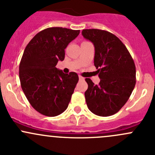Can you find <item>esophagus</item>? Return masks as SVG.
I'll return each instance as SVG.
<instances>
[{"label":"esophagus","instance_id":"obj_1","mask_svg":"<svg viewBox=\"0 0 155 155\" xmlns=\"http://www.w3.org/2000/svg\"><path fill=\"white\" fill-rule=\"evenodd\" d=\"M79 80H84V77H82V76H79Z\"/></svg>","mask_w":155,"mask_h":155}]
</instances>
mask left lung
Here are the masks:
<instances>
[{"label":"left lung","mask_w":155,"mask_h":155,"mask_svg":"<svg viewBox=\"0 0 155 155\" xmlns=\"http://www.w3.org/2000/svg\"><path fill=\"white\" fill-rule=\"evenodd\" d=\"M82 34L94 46V62L101 79L99 85L85 79L87 108L99 116H110L123 107L135 87V64L124 43L112 33L85 29Z\"/></svg>","instance_id":"1"}]
</instances>
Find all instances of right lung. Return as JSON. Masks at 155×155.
<instances>
[{"mask_svg": "<svg viewBox=\"0 0 155 155\" xmlns=\"http://www.w3.org/2000/svg\"><path fill=\"white\" fill-rule=\"evenodd\" d=\"M79 30L48 28L29 42L19 64L21 86L35 110L54 117L64 112L79 81L77 73L66 74L55 68L64 61V49L79 35Z\"/></svg>", "mask_w": 155, "mask_h": 155, "instance_id": "add662e5", "label": "right lung"}]
</instances>
